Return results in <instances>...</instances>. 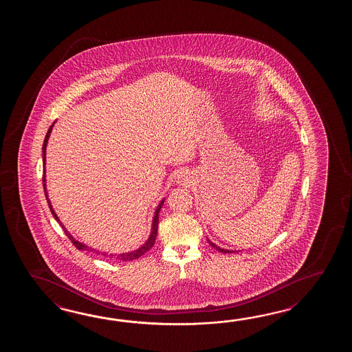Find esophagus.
Masks as SVG:
<instances>
[{
  "label": "esophagus",
  "instance_id": "obj_1",
  "mask_svg": "<svg viewBox=\"0 0 352 352\" xmlns=\"http://www.w3.org/2000/svg\"><path fill=\"white\" fill-rule=\"evenodd\" d=\"M177 179H179V182H184V181H185V175H184L182 173H179V177H177Z\"/></svg>",
  "mask_w": 352,
  "mask_h": 352
}]
</instances>
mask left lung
I'll list each match as a JSON object with an SVG mask.
<instances>
[{"label":"left lung","instance_id":"8db88e82","mask_svg":"<svg viewBox=\"0 0 352 352\" xmlns=\"http://www.w3.org/2000/svg\"><path fill=\"white\" fill-rule=\"evenodd\" d=\"M208 241H209V244L211 245V247L215 248L217 250L221 252V253H225V254H226V253H235V252H236V250H229V249H224V248L217 247V244H214V243H212V241H211L210 239H208Z\"/></svg>","mask_w":352,"mask_h":352}]
</instances>
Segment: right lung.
<instances>
[{"label":"right lung","mask_w":352,"mask_h":352,"mask_svg":"<svg viewBox=\"0 0 352 352\" xmlns=\"http://www.w3.org/2000/svg\"><path fill=\"white\" fill-rule=\"evenodd\" d=\"M56 123V120L54 122L53 124L50 126L49 128V131H47V133L45 135V140H44V144H43V165H44V176H43V185H44V191H45L46 200H47V204H49V208H50V211H52V214H53L54 219L61 225V228H63V230L64 232L67 234V238L72 240V243L74 244L75 247L78 248L79 250H88V252H96L97 254H99V250L97 249H93V248L88 247V245H85L84 243L82 241H78V240L75 239L74 236L70 234V232H67V228L63 225V223L60 221L59 217L56 215V212H55V210L53 209V205H52V201H50V199H49V195H47V188H46V146H47V141H49V137L52 135V131H53L54 124ZM164 202H165V199H162L161 202L158 204L157 208L155 210V215H153V219H152V226H151V232L150 236H148V239L144 241V244L141 245V247L138 248V249H135V250H132V252H127V253H122V254H109V256H112V258H116V259H118V261H122V262H131V261H135V259H138L140 256H142L146 252H148L151 248L153 247V244H155V240H156V236H157V229H158V214H160V210L162 208V205H164ZM102 254L108 255V253H105L103 252Z\"/></svg>","instance_id":"obj_1"}]
</instances>
